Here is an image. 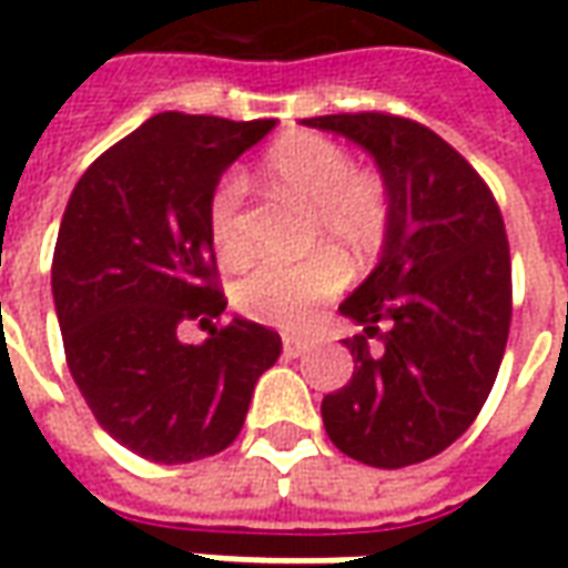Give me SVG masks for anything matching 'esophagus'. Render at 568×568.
<instances>
[{"label": "esophagus", "mask_w": 568, "mask_h": 568, "mask_svg": "<svg viewBox=\"0 0 568 568\" xmlns=\"http://www.w3.org/2000/svg\"><path fill=\"white\" fill-rule=\"evenodd\" d=\"M281 345H284V355L287 357H300L305 348H308V342L300 339V336H284V339H281Z\"/></svg>", "instance_id": "esophagus-1"}]
</instances>
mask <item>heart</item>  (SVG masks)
Listing matches in <instances>:
<instances>
[{
  "mask_svg": "<svg viewBox=\"0 0 568 568\" xmlns=\"http://www.w3.org/2000/svg\"><path fill=\"white\" fill-rule=\"evenodd\" d=\"M263 176L312 211L315 251L296 263H256L232 291L241 315L272 327H303L321 303L345 287V265L367 268L388 244L394 220L388 180L373 168H355L352 152L312 131L275 140L263 155ZM244 180L223 174L207 201V232L216 256L235 265L251 253L241 226Z\"/></svg>",
  "mask_w": 568,
  "mask_h": 568,
  "instance_id": "b5f03b06",
  "label": "heart"
}]
</instances>
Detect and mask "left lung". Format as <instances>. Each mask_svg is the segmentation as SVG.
I'll return each instance as SVG.
<instances>
[{
	"label": "left lung",
	"instance_id": "8db88e82",
	"mask_svg": "<svg viewBox=\"0 0 568 568\" xmlns=\"http://www.w3.org/2000/svg\"><path fill=\"white\" fill-rule=\"evenodd\" d=\"M303 124L369 152L394 204L379 263L339 305L364 333L345 342L355 373L324 397V428L345 456L406 468L458 440L493 392L510 327L505 220L480 174L425 124L388 112Z\"/></svg>",
	"mask_w": 568,
	"mask_h": 568
}]
</instances>
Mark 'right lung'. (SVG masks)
Listing matches in <instances>:
<instances>
[{
  "label": "right lung",
  "instance_id": "obj_1",
  "mask_svg": "<svg viewBox=\"0 0 568 568\" xmlns=\"http://www.w3.org/2000/svg\"><path fill=\"white\" fill-rule=\"evenodd\" d=\"M275 119L162 112L75 183L51 263L67 364L112 440L159 465L216 456L239 437L253 385L281 355L275 329L232 317L207 232L213 186ZM183 320L212 336L186 346Z\"/></svg>",
  "mask_w": 568,
  "mask_h": 568
}]
</instances>
